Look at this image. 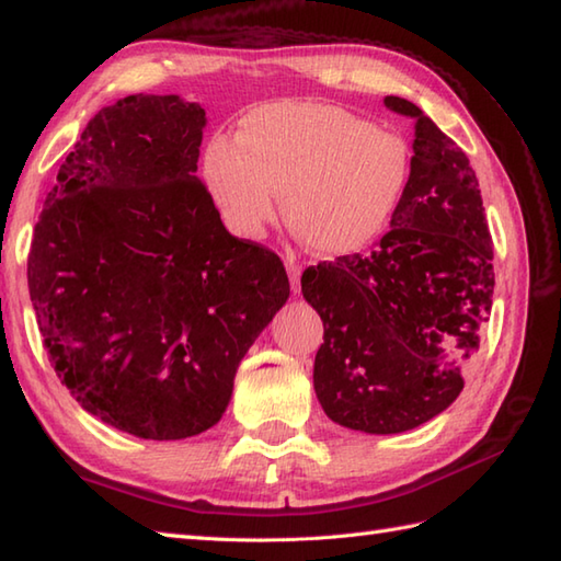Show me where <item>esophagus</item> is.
I'll return each instance as SVG.
<instances>
[{
	"mask_svg": "<svg viewBox=\"0 0 561 561\" xmlns=\"http://www.w3.org/2000/svg\"><path fill=\"white\" fill-rule=\"evenodd\" d=\"M287 272H289V282L291 289L299 291L301 289V265L294 257H287Z\"/></svg>",
	"mask_w": 561,
	"mask_h": 561,
	"instance_id": "34e87169",
	"label": "esophagus"
}]
</instances>
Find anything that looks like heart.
Listing matches in <instances>:
<instances>
[{
    "mask_svg": "<svg viewBox=\"0 0 561 561\" xmlns=\"http://www.w3.org/2000/svg\"><path fill=\"white\" fill-rule=\"evenodd\" d=\"M410 149L398 135L337 105L279 101L250 111L238 139L217 135L202 178L219 219L260 238L284 217L320 253L347 255L386 231L408 193Z\"/></svg>",
    "mask_w": 561,
    "mask_h": 561,
    "instance_id": "1",
    "label": "heart"
}]
</instances>
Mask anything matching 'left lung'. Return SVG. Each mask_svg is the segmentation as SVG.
Masks as SVG:
<instances>
[{
	"label": "left lung",
	"mask_w": 561,
	"mask_h": 561,
	"mask_svg": "<svg viewBox=\"0 0 561 561\" xmlns=\"http://www.w3.org/2000/svg\"><path fill=\"white\" fill-rule=\"evenodd\" d=\"M414 157L390 231L368 255L320 262L301 277L325 335L313 388L325 414L354 432L400 434L460 396L492 311V236L465 151L414 103Z\"/></svg>",
	"instance_id": "8db88e82"
}]
</instances>
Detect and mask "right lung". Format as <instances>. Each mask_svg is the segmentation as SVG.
<instances>
[{"mask_svg":"<svg viewBox=\"0 0 561 561\" xmlns=\"http://www.w3.org/2000/svg\"><path fill=\"white\" fill-rule=\"evenodd\" d=\"M205 125L173 93L99 111L31 241L28 291L57 378L139 438L217 424L238 364L289 299L282 260L226 231L195 175Z\"/></svg>","mask_w":561,"mask_h":561,"instance_id":"add662e5","label":"right lung"}]
</instances>
